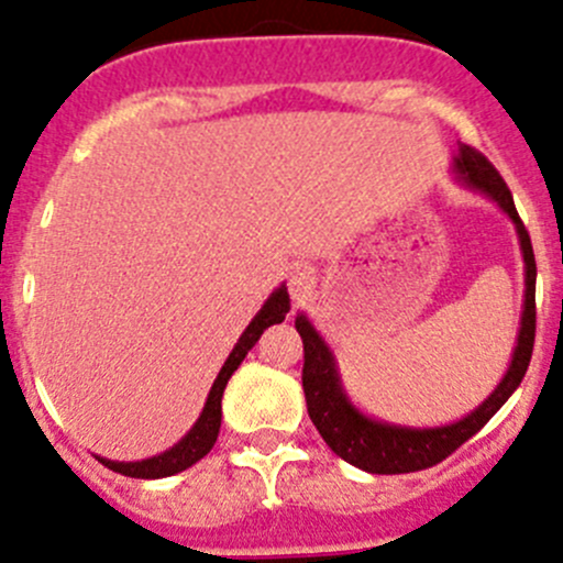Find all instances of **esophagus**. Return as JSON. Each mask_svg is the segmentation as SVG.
<instances>
[{"instance_id":"obj_1","label":"esophagus","mask_w":563,"mask_h":563,"mask_svg":"<svg viewBox=\"0 0 563 563\" xmlns=\"http://www.w3.org/2000/svg\"><path fill=\"white\" fill-rule=\"evenodd\" d=\"M316 288V272L310 266L297 264L288 272V294H291L294 302H305V299L313 294Z\"/></svg>"}]
</instances>
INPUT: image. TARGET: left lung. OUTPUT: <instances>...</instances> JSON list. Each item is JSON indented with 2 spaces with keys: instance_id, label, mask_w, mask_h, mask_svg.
Here are the masks:
<instances>
[{
  "instance_id": "obj_1",
  "label": "left lung",
  "mask_w": 563,
  "mask_h": 563,
  "mask_svg": "<svg viewBox=\"0 0 563 563\" xmlns=\"http://www.w3.org/2000/svg\"><path fill=\"white\" fill-rule=\"evenodd\" d=\"M452 174H455V179L463 187H471V190L496 201L498 209L512 220L526 264L523 316H520L512 362H509L498 387L474 411L465 413L457 422L439 424V428H408V424L367 417L345 395L332 349L318 334L313 321L305 313H297V321H294L305 345L302 389L305 400H308L310 419H313L316 430L334 455L343 457L345 463L356 465V468L367 471V474H408V471L430 468V465L450 457L460 444H465L471 435L479 433L490 422L493 413L512 397V391L523 382L528 362H531L533 332H537V302H533L537 261H533L531 236H528L523 220H520L518 209H515L507 181L501 179V174L493 168V163L482 152L471 150L468 144H460L455 157H452Z\"/></svg>"
}]
</instances>
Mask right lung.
Returning <instances> with one entry per match:
<instances>
[{
	"label": "right lung",
	"mask_w": 563,
	"mask_h": 563,
	"mask_svg": "<svg viewBox=\"0 0 563 563\" xmlns=\"http://www.w3.org/2000/svg\"><path fill=\"white\" fill-rule=\"evenodd\" d=\"M288 310H291L288 288L286 286L275 288V291L269 294V299L264 302V308H261L258 313L253 316V321L247 323V329L242 332V338L236 340V345L231 349L229 360H225L223 367H220L218 378H214L212 389H209L207 402H203L196 424H192V428L187 430L179 441H176L172 450L161 452V455H155V457L135 460V463H124V460H108V457L98 455L100 463H103L106 468L117 471V474L135 476V479H163V476H174V474H179V471L190 468L192 463H198V460L212 450L214 441H218L220 419H223V406H220V402H223L225 384H229V378L234 376L236 367L242 365V360L247 356V351L258 343V338L264 334V329L272 327V323H280L283 318H286Z\"/></svg>",
	"instance_id": "right-lung-1"
}]
</instances>
